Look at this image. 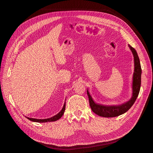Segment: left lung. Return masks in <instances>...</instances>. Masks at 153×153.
<instances>
[{"mask_svg":"<svg viewBox=\"0 0 153 153\" xmlns=\"http://www.w3.org/2000/svg\"><path fill=\"white\" fill-rule=\"evenodd\" d=\"M129 49L131 50L134 58V72L132 82V96L129 101L119 105H110L105 106L95 103L92 100L89 92L87 90V93L89 100L90 106L92 112L99 116L103 117H114L119 116L126 112L135 103L138 96L141 85V75L142 69L139 57L135 48L128 45Z\"/></svg>","mask_w":153,"mask_h":153,"instance_id":"left-lung-1","label":"left lung"}]
</instances>
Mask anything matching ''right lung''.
Here are the masks:
<instances>
[{
    "mask_svg": "<svg viewBox=\"0 0 153 153\" xmlns=\"http://www.w3.org/2000/svg\"><path fill=\"white\" fill-rule=\"evenodd\" d=\"M65 108H66V102L64 103L63 107H62V110L60 111V112H59L57 114H56L55 115H54V116L50 117V118L44 119H34V118H30L28 117H26L29 120H30V121H33V122H36V123H48V122L56 121L62 116V115L64 113V111H65Z\"/></svg>",
    "mask_w": 153,
    "mask_h": 153,
    "instance_id": "right-lung-1",
    "label": "right lung"
}]
</instances>
